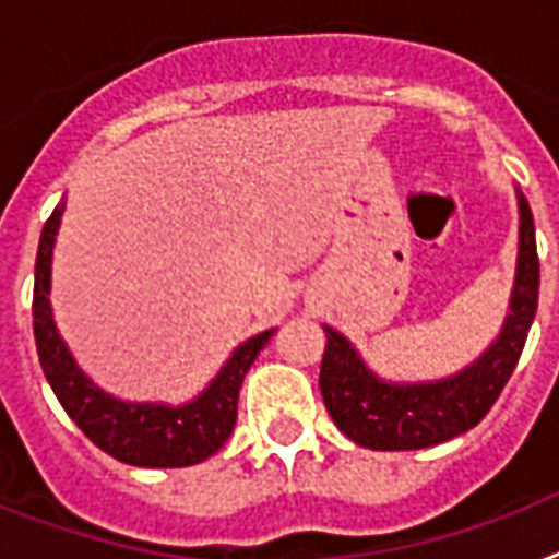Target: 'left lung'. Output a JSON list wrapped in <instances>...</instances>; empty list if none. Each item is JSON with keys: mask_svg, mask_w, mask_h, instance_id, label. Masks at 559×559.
I'll list each match as a JSON object with an SVG mask.
<instances>
[{"mask_svg": "<svg viewBox=\"0 0 559 559\" xmlns=\"http://www.w3.org/2000/svg\"><path fill=\"white\" fill-rule=\"evenodd\" d=\"M516 205H520V252H516L508 316L499 336L467 368L441 380H382L345 333L324 324L328 345H324L319 389L333 424L350 441L382 452L424 450L464 435L490 412L520 362L537 316V237H534V214L520 188H516Z\"/></svg>", "mask_w": 559, "mask_h": 559, "instance_id": "1", "label": "left lung"}]
</instances>
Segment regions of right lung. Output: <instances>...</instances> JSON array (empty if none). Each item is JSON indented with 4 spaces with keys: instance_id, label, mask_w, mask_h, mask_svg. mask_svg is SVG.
Here are the masks:
<instances>
[{
    "instance_id": "obj_1",
    "label": "right lung",
    "mask_w": 559,
    "mask_h": 559,
    "mask_svg": "<svg viewBox=\"0 0 559 559\" xmlns=\"http://www.w3.org/2000/svg\"><path fill=\"white\" fill-rule=\"evenodd\" d=\"M66 200H60L43 226L34 266V340H37L39 366L48 385L72 417L78 429L95 447L121 464L133 467H191L226 443L237 420V394L246 371L252 368L266 342L278 328L258 333L231 350L217 377L188 403H153V400H121L92 382L74 362L72 350L63 342L51 313V258Z\"/></svg>"
}]
</instances>
